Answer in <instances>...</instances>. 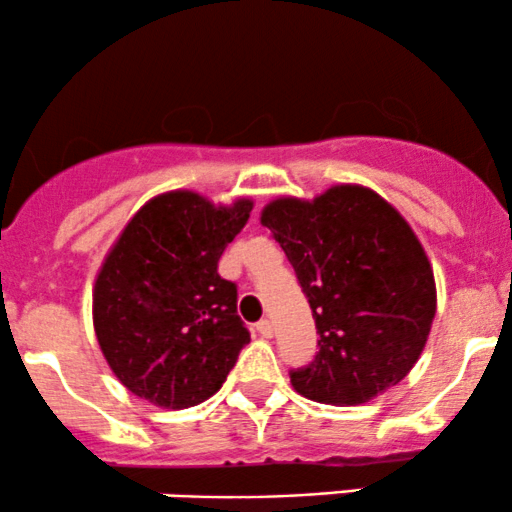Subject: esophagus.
Listing matches in <instances>:
<instances>
[{"label": "esophagus", "instance_id": "esophagus-1", "mask_svg": "<svg viewBox=\"0 0 512 512\" xmlns=\"http://www.w3.org/2000/svg\"><path fill=\"white\" fill-rule=\"evenodd\" d=\"M257 332H260V337H264V339H272L274 337V325L269 320H260L257 322V327H255Z\"/></svg>", "mask_w": 512, "mask_h": 512}]
</instances>
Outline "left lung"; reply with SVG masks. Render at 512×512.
<instances>
[{"instance_id": "1", "label": "left lung", "mask_w": 512, "mask_h": 512, "mask_svg": "<svg viewBox=\"0 0 512 512\" xmlns=\"http://www.w3.org/2000/svg\"><path fill=\"white\" fill-rule=\"evenodd\" d=\"M260 221L293 264L320 334L315 361L291 370L293 390L342 407L407 378L436 317V279L404 216L370 187L334 185L315 199H274Z\"/></svg>"}]
</instances>
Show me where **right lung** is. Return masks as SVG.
<instances>
[{
  "label": "right lung",
  "instance_id": "add662e5",
  "mask_svg": "<svg viewBox=\"0 0 512 512\" xmlns=\"http://www.w3.org/2000/svg\"><path fill=\"white\" fill-rule=\"evenodd\" d=\"M252 199L209 202L163 192L122 228L93 286V330L115 378L161 409H187L221 390L250 342L238 289L219 276Z\"/></svg>",
  "mask_w": 512,
  "mask_h": 512
}]
</instances>
